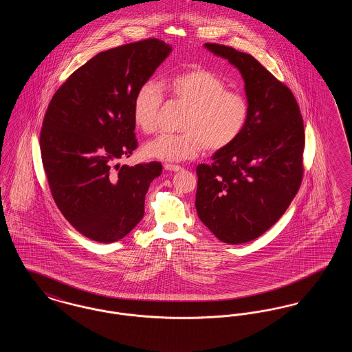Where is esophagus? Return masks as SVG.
I'll return each mask as SVG.
<instances>
[{
	"instance_id": "1",
	"label": "esophagus",
	"mask_w": 352,
	"mask_h": 352,
	"mask_svg": "<svg viewBox=\"0 0 352 352\" xmlns=\"http://www.w3.org/2000/svg\"><path fill=\"white\" fill-rule=\"evenodd\" d=\"M164 168H165L166 171H174V173H177V171H182V168H181V166H178V165H171V164H165Z\"/></svg>"
}]
</instances>
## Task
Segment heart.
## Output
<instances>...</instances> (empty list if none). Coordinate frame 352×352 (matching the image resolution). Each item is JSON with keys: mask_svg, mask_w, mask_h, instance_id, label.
<instances>
[{"mask_svg": "<svg viewBox=\"0 0 352 352\" xmlns=\"http://www.w3.org/2000/svg\"><path fill=\"white\" fill-rule=\"evenodd\" d=\"M168 94L187 108L181 121L182 133L162 134L142 146V154L162 162L192 160L203 149L224 151L243 132L248 118L245 99L230 92L227 84L204 68H192L168 80ZM164 102L161 87L148 80L133 99V121L144 133L157 129Z\"/></svg>", "mask_w": 352, "mask_h": 352, "instance_id": "1", "label": "heart"}]
</instances>
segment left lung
I'll use <instances>...</instances> for the list:
<instances>
[{
    "label": "left lung",
    "mask_w": 352,
    "mask_h": 352,
    "mask_svg": "<svg viewBox=\"0 0 352 352\" xmlns=\"http://www.w3.org/2000/svg\"><path fill=\"white\" fill-rule=\"evenodd\" d=\"M244 80L248 118L232 145L197 168L201 223L227 244L254 240L284 215L301 186L303 121L292 91L252 55L204 43Z\"/></svg>",
    "instance_id": "left-lung-1"
}]
</instances>
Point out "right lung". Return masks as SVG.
I'll list each match as a JSON object with an SVG mask.
<instances>
[{
	"label": "right lung",
	"instance_id": "add662e5",
	"mask_svg": "<svg viewBox=\"0 0 352 352\" xmlns=\"http://www.w3.org/2000/svg\"><path fill=\"white\" fill-rule=\"evenodd\" d=\"M171 52L145 39L99 52L52 96L41 131V154L52 198L85 237L113 243L144 217L145 195L160 162L113 164L137 148L133 99Z\"/></svg>",
	"mask_w": 352,
	"mask_h": 352
}]
</instances>
